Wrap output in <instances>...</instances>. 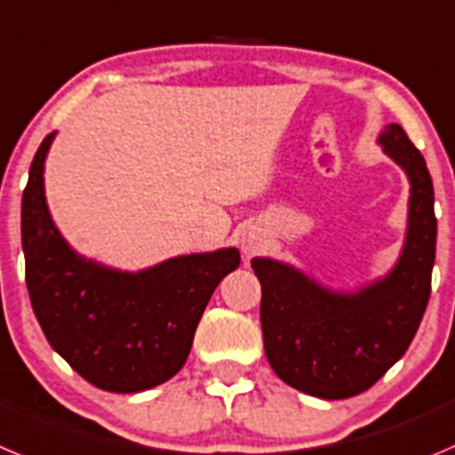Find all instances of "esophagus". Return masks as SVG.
<instances>
[{
  "mask_svg": "<svg viewBox=\"0 0 455 455\" xmlns=\"http://www.w3.org/2000/svg\"><path fill=\"white\" fill-rule=\"evenodd\" d=\"M243 249H244V253H253V249H256V243H253L251 237L244 235L243 237Z\"/></svg>",
  "mask_w": 455,
  "mask_h": 455,
  "instance_id": "obj_1",
  "label": "esophagus"
}]
</instances>
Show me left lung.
<instances>
[{"instance_id":"1","label":"left lung","mask_w":455,"mask_h":455,"mask_svg":"<svg viewBox=\"0 0 455 455\" xmlns=\"http://www.w3.org/2000/svg\"><path fill=\"white\" fill-rule=\"evenodd\" d=\"M380 145L411 179L408 237L396 267L355 294L324 290L297 269L253 258L260 281L265 354L281 380L319 399H347L370 390L415 338L431 297L437 220L424 156L399 124Z\"/></svg>"}]
</instances>
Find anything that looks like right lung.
<instances>
[{"instance_id":"add662e5","label":"right lung","mask_w":455,"mask_h":455,"mask_svg":"<svg viewBox=\"0 0 455 455\" xmlns=\"http://www.w3.org/2000/svg\"><path fill=\"white\" fill-rule=\"evenodd\" d=\"M49 133L22 195L27 288L44 338L88 383L140 392L177 374L212 290L240 265L237 249L172 258L138 274L90 263L68 247L44 202Z\"/></svg>"}]
</instances>
